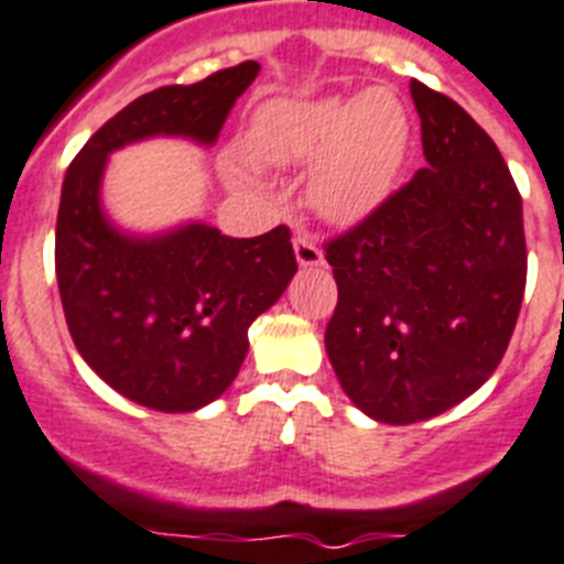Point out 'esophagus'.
<instances>
[{
    "label": "esophagus",
    "instance_id": "obj_1",
    "mask_svg": "<svg viewBox=\"0 0 564 564\" xmlns=\"http://www.w3.org/2000/svg\"><path fill=\"white\" fill-rule=\"evenodd\" d=\"M292 247H295V261L301 267H321L323 263V249L312 238H306V235H297Z\"/></svg>",
    "mask_w": 564,
    "mask_h": 564
}]
</instances>
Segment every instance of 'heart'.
Listing matches in <instances>:
<instances>
[{"mask_svg": "<svg viewBox=\"0 0 564 564\" xmlns=\"http://www.w3.org/2000/svg\"><path fill=\"white\" fill-rule=\"evenodd\" d=\"M411 141L409 110L389 87L355 99H272L243 135L249 159L263 166L310 164L306 200L329 224L369 218L391 195ZM241 181L238 166H227Z\"/></svg>", "mask_w": 564, "mask_h": 564, "instance_id": "b5f03b06", "label": "heart"}]
</instances>
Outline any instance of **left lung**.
Listing matches in <instances>:
<instances>
[{
	"label": "left lung",
	"instance_id": "8db88e82",
	"mask_svg": "<svg viewBox=\"0 0 564 564\" xmlns=\"http://www.w3.org/2000/svg\"><path fill=\"white\" fill-rule=\"evenodd\" d=\"M425 166L326 247L337 306L326 355L366 417H437L486 383L525 295L522 198L497 144L411 82Z\"/></svg>",
	"mask_w": 564,
	"mask_h": 564
}]
</instances>
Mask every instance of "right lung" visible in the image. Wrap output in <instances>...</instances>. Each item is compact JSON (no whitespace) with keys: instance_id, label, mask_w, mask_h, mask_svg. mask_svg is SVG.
Listing matches in <instances>:
<instances>
[{"instance_id":"obj_1","label":"right lung","mask_w":564,"mask_h":564,"mask_svg":"<svg viewBox=\"0 0 564 564\" xmlns=\"http://www.w3.org/2000/svg\"><path fill=\"white\" fill-rule=\"evenodd\" d=\"M258 62L198 85L144 93L116 112L62 184L56 281L78 355L121 398L184 414L218 400L249 351V326L295 278L289 229L229 238L204 221L135 232L110 218L101 198L107 161L150 139L213 147Z\"/></svg>"}]
</instances>
